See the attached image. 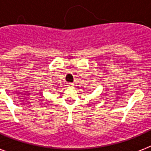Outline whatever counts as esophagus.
Listing matches in <instances>:
<instances>
[{
  "instance_id": "obj_1",
  "label": "esophagus",
  "mask_w": 151,
  "mask_h": 151,
  "mask_svg": "<svg viewBox=\"0 0 151 151\" xmlns=\"http://www.w3.org/2000/svg\"><path fill=\"white\" fill-rule=\"evenodd\" d=\"M69 88H73V84H71V83H68V85H67Z\"/></svg>"
}]
</instances>
